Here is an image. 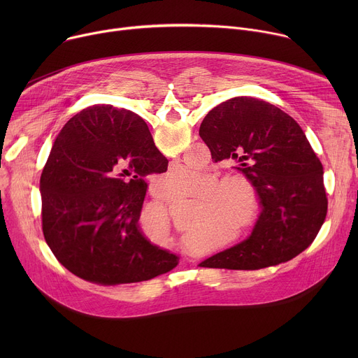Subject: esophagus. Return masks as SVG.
I'll use <instances>...</instances> for the list:
<instances>
[{
    "label": "esophagus",
    "instance_id": "obj_1",
    "mask_svg": "<svg viewBox=\"0 0 358 358\" xmlns=\"http://www.w3.org/2000/svg\"><path fill=\"white\" fill-rule=\"evenodd\" d=\"M187 261H188V258H187Z\"/></svg>",
    "mask_w": 358,
    "mask_h": 358
}]
</instances>
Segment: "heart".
<instances>
[{"mask_svg": "<svg viewBox=\"0 0 358 358\" xmlns=\"http://www.w3.org/2000/svg\"><path fill=\"white\" fill-rule=\"evenodd\" d=\"M159 187L162 194L171 199L201 195L203 191L195 224L199 228L187 235V243L195 245L211 238L218 232V227L229 228L232 238L241 239L257 224L252 185L243 177H227L220 181L215 176L210 178L206 171L176 166L160 178ZM151 220L169 225L167 210L156 207L151 211Z\"/></svg>", "mask_w": 358, "mask_h": 358, "instance_id": "obj_1", "label": "heart"}]
</instances>
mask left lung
I'll use <instances>...</instances> for the list:
<instances>
[{
  "instance_id": "8db88e82",
  "label": "left lung",
  "mask_w": 358,
  "mask_h": 358,
  "mask_svg": "<svg viewBox=\"0 0 358 358\" xmlns=\"http://www.w3.org/2000/svg\"><path fill=\"white\" fill-rule=\"evenodd\" d=\"M199 136L215 163L238 164L262 207L248 239L199 266L257 271L309 248L326 220L327 196L323 166L297 122L265 100L232 97L208 112Z\"/></svg>"
}]
</instances>
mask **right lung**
Returning a JSON list of instances; mask_svg holds the SVG:
<instances>
[{"label":"right lung","instance_id":"add662e5","mask_svg":"<svg viewBox=\"0 0 358 358\" xmlns=\"http://www.w3.org/2000/svg\"><path fill=\"white\" fill-rule=\"evenodd\" d=\"M167 159L144 120L109 105L73 116L42 170V231L55 258L92 283L116 286L174 269L178 257L138 229L145 177Z\"/></svg>","mask_w":358,"mask_h":358}]
</instances>
